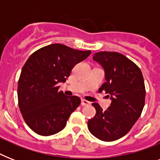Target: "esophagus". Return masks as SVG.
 I'll use <instances>...</instances> for the list:
<instances>
[{
    "mask_svg": "<svg viewBox=\"0 0 160 160\" xmlns=\"http://www.w3.org/2000/svg\"><path fill=\"white\" fill-rule=\"evenodd\" d=\"M90 102H89V101H87V100H81V105H83V106H86V105H90Z\"/></svg>",
    "mask_w": 160,
    "mask_h": 160,
    "instance_id": "esophagus-1",
    "label": "esophagus"
}]
</instances>
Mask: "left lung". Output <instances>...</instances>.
<instances>
[{"mask_svg":"<svg viewBox=\"0 0 160 160\" xmlns=\"http://www.w3.org/2000/svg\"><path fill=\"white\" fill-rule=\"evenodd\" d=\"M94 60L105 69V82L100 91H105L112 102L104 111L97 103L94 118L88 121L91 134L103 141H114L124 136L140 116L145 102V86L140 69L118 52L100 51Z\"/></svg>","mask_w":160,"mask_h":160,"instance_id":"obj_1","label":"left lung"}]
</instances>
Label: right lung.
Segmentation results:
<instances>
[{"label":"right lung","instance_id":"1","mask_svg":"<svg viewBox=\"0 0 160 160\" xmlns=\"http://www.w3.org/2000/svg\"><path fill=\"white\" fill-rule=\"evenodd\" d=\"M90 53L52 44L30 55L19 78L17 95L24 120L35 133L49 136L65 128L80 99L65 96L58 84L65 82L74 66Z\"/></svg>","mask_w":160,"mask_h":160}]
</instances>
